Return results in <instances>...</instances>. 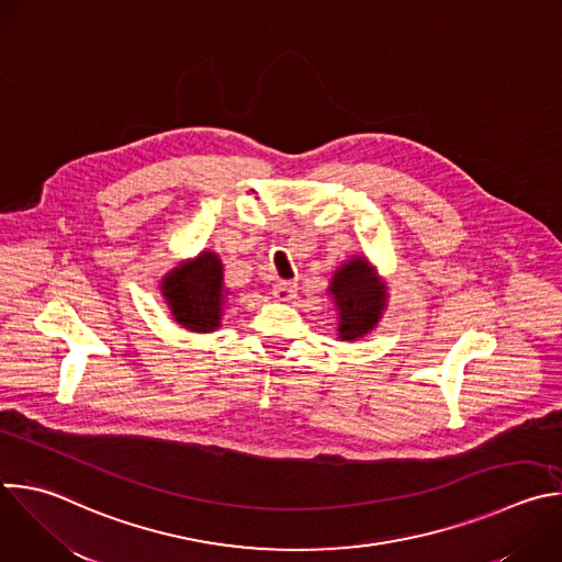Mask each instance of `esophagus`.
Returning a JSON list of instances; mask_svg holds the SVG:
<instances>
[{
	"label": "esophagus",
	"mask_w": 562,
	"mask_h": 562,
	"mask_svg": "<svg viewBox=\"0 0 562 562\" xmlns=\"http://www.w3.org/2000/svg\"><path fill=\"white\" fill-rule=\"evenodd\" d=\"M297 293V286L293 282H286V280H280L273 284V297L278 302H291Z\"/></svg>",
	"instance_id": "obj_1"
}]
</instances>
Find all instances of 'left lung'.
Here are the masks:
<instances>
[{
	"mask_svg": "<svg viewBox=\"0 0 562 562\" xmlns=\"http://www.w3.org/2000/svg\"><path fill=\"white\" fill-rule=\"evenodd\" d=\"M339 313V337L359 339L378 326L386 306V284L380 282L366 258L344 262L328 286Z\"/></svg>",
	"mask_w": 562,
	"mask_h": 562,
	"instance_id": "obj_1",
	"label": "left lung"
}]
</instances>
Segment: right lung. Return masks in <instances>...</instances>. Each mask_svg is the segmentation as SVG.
<instances>
[{"mask_svg": "<svg viewBox=\"0 0 562 562\" xmlns=\"http://www.w3.org/2000/svg\"><path fill=\"white\" fill-rule=\"evenodd\" d=\"M160 291L182 328L210 333L221 326L227 291L223 286V262L214 251H203L196 260L169 271Z\"/></svg>", "mask_w": 562, "mask_h": 562, "instance_id": "1", "label": "right lung"}]
</instances>
